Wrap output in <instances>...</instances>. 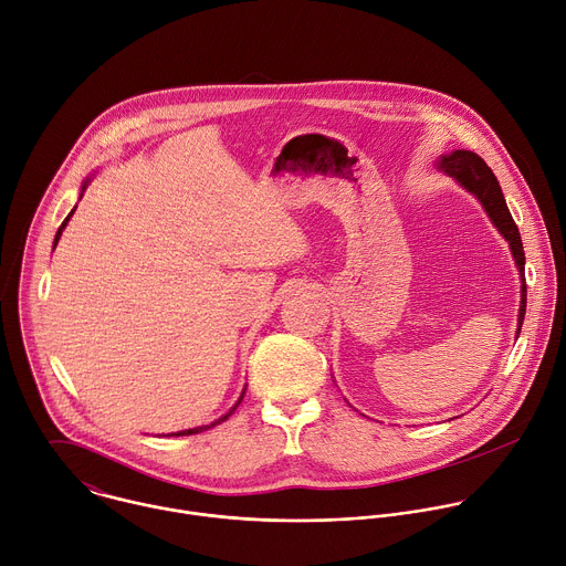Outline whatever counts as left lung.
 Here are the masks:
<instances>
[{
	"label": "left lung",
	"mask_w": 566,
	"mask_h": 566,
	"mask_svg": "<svg viewBox=\"0 0 566 566\" xmlns=\"http://www.w3.org/2000/svg\"><path fill=\"white\" fill-rule=\"evenodd\" d=\"M440 168L449 175H453L464 188L484 205L489 218L493 220V224L497 227V231L509 240L515 264L520 269V273L524 275V249H522V240H520V231L509 213V207L504 202L502 188L493 175V170L486 166V161L471 150H455L451 155H444L440 159ZM524 313H526V282L522 280V306H520V326L524 322ZM520 335V328H517Z\"/></svg>",
	"instance_id": "1"
}]
</instances>
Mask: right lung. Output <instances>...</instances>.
Instances as JSON below:
<instances>
[{
  "mask_svg": "<svg viewBox=\"0 0 566 566\" xmlns=\"http://www.w3.org/2000/svg\"><path fill=\"white\" fill-rule=\"evenodd\" d=\"M84 186H86V184H84ZM73 213H75V209H73V211H71V213H69V218H66V220H64V222H62V227H60V231H57V235H55V244H57V240H60V235H62V231H64V227H66V222H69V220H71V216H73ZM242 398H244V396H242ZM242 398H240V402H242ZM240 402H238V405H240ZM238 405H235V407H233V409H231V411H229V413H227V416H224V418H220V420H218V422H213V424H211V427H216V424H220V422H224V420H229V416H231V413H233V411H235V409H238ZM211 427H198V429H188V431H179V433H172V436H193V433H200V431H207V429H211Z\"/></svg>",
  "mask_w": 566,
  "mask_h": 566,
  "instance_id": "add662e5",
  "label": "right lung"
}]
</instances>
